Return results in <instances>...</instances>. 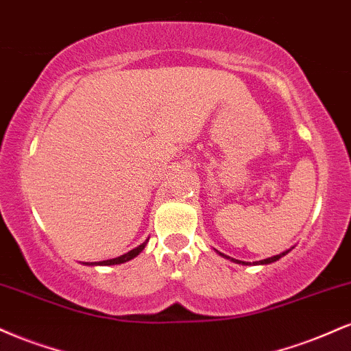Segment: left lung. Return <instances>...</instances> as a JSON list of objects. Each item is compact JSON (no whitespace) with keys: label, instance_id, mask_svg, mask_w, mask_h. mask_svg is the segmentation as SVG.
<instances>
[{"label":"left lung","instance_id":"8db88e82","mask_svg":"<svg viewBox=\"0 0 351 351\" xmlns=\"http://www.w3.org/2000/svg\"><path fill=\"white\" fill-rule=\"evenodd\" d=\"M289 251H285V252H282V254H277V256H274V257H267V259H264V261H259V263L257 264H271V263H276V261H279L282 256H285V254H287ZM221 256H224V254H221ZM224 257H228V256H224ZM231 261H236V259H231ZM236 263H241V261H236ZM243 264H245V263H243Z\"/></svg>","mask_w":351,"mask_h":351}]
</instances>
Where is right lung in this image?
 I'll return each instance as SVG.
<instances>
[{
  "label": "right lung",
  "instance_id": "right-lung-1",
  "mask_svg": "<svg viewBox=\"0 0 351 351\" xmlns=\"http://www.w3.org/2000/svg\"><path fill=\"white\" fill-rule=\"evenodd\" d=\"M147 243H148V241H145V243H143V244H140L138 247L132 249L130 252L123 254V256H120V257H115V259H110V261H102V263H97V264H100V265H114V264H122V263H127V261L134 259V257L138 256V254L142 252L143 249H145V245H147Z\"/></svg>",
  "mask_w": 351,
  "mask_h": 351
}]
</instances>
